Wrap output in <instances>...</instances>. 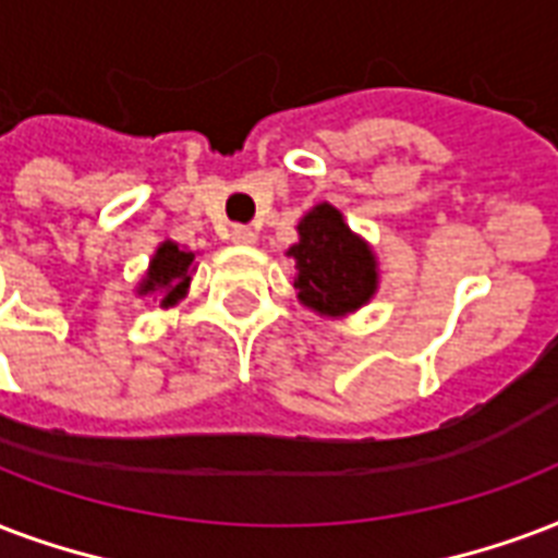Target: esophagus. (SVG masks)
Masks as SVG:
<instances>
[{"label":"esophagus","mask_w":558,"mask_h":558,"mask_svg":"<svg viewBox=\"0 0 558 558\" xmlns=\"http://www.w3.org/2000/svg\"><path fill=\"white\" fill-rule=\"evenodd\" d=\"M231 240L236 242V245H254V242H257V233L251 231V228H245V225H236L231 231Z\"/></svg>","instance_id":"esophagus-1"}]
</instances>
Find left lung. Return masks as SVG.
<instances>
[{"mask_svg":"<svg viewBox=\"0 0 558 558\" xmlns=\"http://www.w3.org/2000/svg\"><path fill=\"white\" fill-rule=\"evenodd\" d=\"M295 260L298 301L318 316L342 318L368 304L377 292V257L356 236L333 204H316L298 222V242L287 251Z\"/></svg>","mask_w":558,"mask_h":558,"instance_id":"8db88e82","label":"left lung"}]
</instances>
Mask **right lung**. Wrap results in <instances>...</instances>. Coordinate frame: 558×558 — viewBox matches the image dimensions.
I'll list each match as a JSON object with an SVG mask.
<instances>
[{
  "label": "right lung",
  "mask_w": 558,
  "mask_h": 558,
  "mask_svg": "<svg viewBox=\"0 0 558 558\" xmlns=\"http://www.w3.org/2000/svg\"><path fill=\"white\" fill-rule=\"evenodd\" d=\"M193 251L178 248V242L166 240L157 245L155 257L148 263L146 278L140 280L137 295H160V307H172L190 289L195 271Z\"/></svg>",
  "instance_id": "right-lung-1"
}]
</instances>
